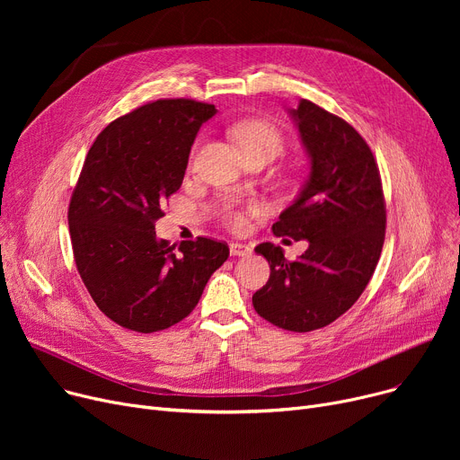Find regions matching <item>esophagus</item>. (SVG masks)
Masks as SVG:
<instances>
[{"label": "esophagus", "mask_w": 460, "mask_h": 460, "mask_svg": "<svg viewBox=\"0 0 460 460\" xmlns=\"http://www.w3.org/2000/svg\"><path fill=\"white\" fill-rule=\"evenodd\" d=\"M229 252H231V255H233V257H246V255H250V253H252V248H250V246H246V244L233 243V244L229 246Z\"/></svg>", "instance_id": "obj_1"}]
</instances>
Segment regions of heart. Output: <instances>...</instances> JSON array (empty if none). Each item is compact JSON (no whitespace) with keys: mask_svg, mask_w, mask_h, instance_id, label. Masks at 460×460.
I'll return each mask as SVG.
<instances>
[{"mask_svg":"<svg viewBox=\"0 0 460 460\" xmlns=\"http://www.w3.org/2000/svg\"><path fill=\"white\" fill-rule=\"evenodd\" d=\"M231 134L234 137V141L240 145V149L244 151V155L248 156V160L253 158H274L276 155L281 153L285 139L283 134L272 125L269 120H262V119H248L243 120V123H236L231 128ZM257 207L252 205L250 210H255ZM222 220L234 231L244 229L248 224V217L246 212L240 208L236 203L227 201L224 203L220 208Z\"/></svg>","mask_w":460,"mask_h":460,"instance_id":"heart-1","label":"heart"}]
</instances>
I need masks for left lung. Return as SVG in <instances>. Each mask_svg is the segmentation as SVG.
<instances>
[{"mask_svg": "<svg viewBox=\"0 0 460 460\" xmlns=\"http://www.w3.org/2000/svg\"><path fill=\"white\" fill-rule=\"evenodd\" d=\"M311 177L298 199L272 226L276 236L305 238L309 248L287 261L281 248H255L270 264L253 295L259 315L288 332L319 330L341 317L366 291L385 236L378 164L345 119L302 99L293 110Z\"/></svg>", "mask_w": 460, "mask_h": 460, "instance_id": "left-lung-1", "label": "left lung"}]
</instances>
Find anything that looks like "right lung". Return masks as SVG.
Returning a JSON list of instances; mask_svg holds the SVG:
<instances>
[{
    "mask_svg": "<svg viewBox=\"0 0 460 460\" xmlns=\"http://www.w3.org/2000/svg\"><path fill=\"white\" fill-rule=\"evenodd\" d=\"M214 113L191 99L147 102L111 120L85 156L68 203L72 253L94 304L127 330L153 333L181 323L229 257L220 240L177 246L155 231Z\"/></svg>",
    "mask_w": 460,
    "mask_h": 460,
    "instance_id": "add662e5",
    "label": "right lung"
}]
</instances>
